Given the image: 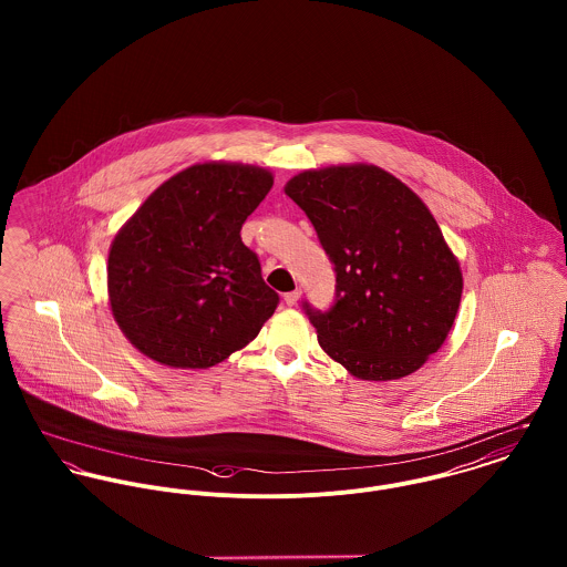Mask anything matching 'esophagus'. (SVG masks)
<instances>
[{
    "mask_svg": "<svg viewBox=\"0 0 567 567\" xmlns=\"http://www.w3.org/2000/svg\"><path fill=\"white\" fill-rule=\"evenodd\" d=\"M299 299H301V290H292V292H286V295H284L286 306H297Z\"/></svg>",
    "mask_w": 567,
    "mask_h": 567,
    "instance_id": "34e87169",
    "label": "esophagus"
}]
</instances>
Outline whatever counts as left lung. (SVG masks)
<instances>
[{"label":"left lung","mask_w":567,"mask_h":567,"mask_svg":"<svg viewBox=\"0 0 567 567\" xmlns=\"http://www.w3.org/2000/svg\"><path fill=\"white\" fill-rule=\"evenodd\" d=\"M284 192L336 270V303L327 312L303 303L324 353L369 382L421 369L445 342L463 295L461 264L425 203L369 163L299 172Z\"/></svg>","instance_id":"left-lung-1"}]
</instances>
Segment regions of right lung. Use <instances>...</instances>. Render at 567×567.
<instances>
[{
	"instance_id": "1",
	"label": "right lung",
	"mask_w": 567,
	"mask_h": 567,
	"mask_svg": "<svg viewBox=\"0 0 567 567\" xmlns=\"http://www.w3.org/2000/svg\"><path fill=\"white\" fill-rule=\"evenodd\" d=\"M272 187L259 165L205 162L162 183L109 248L115 323L151 360L209 369L246 347L279 295L244 246V220Z\"/></svg>"
}]
</instances>
